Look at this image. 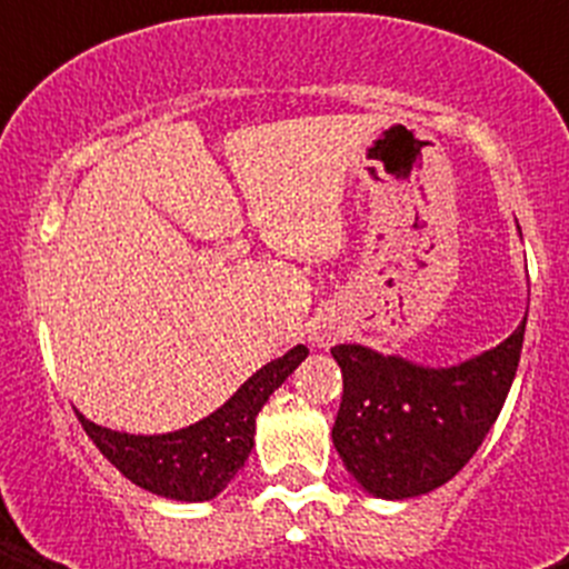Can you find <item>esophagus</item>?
<instances>
[{
  "instance_id": "1",
  "label": "esophagus",
  "mask_w": 569,
  "mask_h": 569,
  "mask_svg": "<svg viewBox=\"0 0 569 569\" xmlns=\"http://www.w3.org/2000/svg\"><path fill=\"white\" fill-rule=\"evenodd\" d=\"M312 339H316V346H330L337 339V330L330 325H319V328H312Z\"/></svg>"
}]
</instances>
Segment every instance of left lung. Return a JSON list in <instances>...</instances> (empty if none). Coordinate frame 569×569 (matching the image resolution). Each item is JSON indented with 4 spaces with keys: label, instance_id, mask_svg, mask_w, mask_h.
Listing matches in <instances>:
<instances>
[{
    "label": "left lung",
    "instance_id": "obj_1",
    "mask_svg": "<svg viewBox=\"0 0 569 569\" xmlns=\"http://www.w3.org/2000/svg\"><path fill=\"white\" fill-rule=\"evenodd\" d=\"M522 337L526 321L502 346L449 369L363 346L330 348L342 369L333 446L348 472L378 499H410L451 481L502 410Z\"/></svg>",
    "mask_w": 569,
    "mask_h": 569
}]
</instances>
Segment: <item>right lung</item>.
<instances>
[{"label":"right lung","mask_w":569,"mask_h":569,"mask_svg":"<svg viewBox=\"0 0 569 569\" xmlns=\"http://www.w3.org/2000/svg\"><path fill=\"white\" fill-rule=\"evenodd\" d=\"M307 355V348L295 346L289 355L277 357L253 378L244 380L227 405L182 431L136 437L93 425L82 413L76 416L93 446L132 485L177 502H206L221 493L232 476L244 467L253 449L257 413Z\"/></svg>","instance_id":"right-lung-1"}]
</instances>
